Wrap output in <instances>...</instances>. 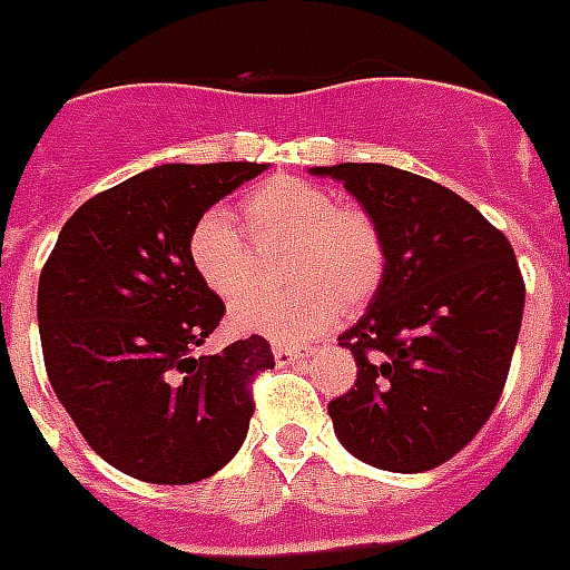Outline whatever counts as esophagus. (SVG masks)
Instances as JSON below:
<instances>
[{
	"mask_svg": "<svg viewBox=\"0 0 570 570\" xmlns=\"http://www.w3.org/2000/svg\"><path fill=\"white\" fill-rule=\"evenodd\" d=\"M273 357H276L279 366H291V363L303 361V351L291 348V345H276V348H273Z\"/></svg>",
	"mask_w": 570,
	"mask_h": 570,
	"instance_id": "obj_1",
	"label": "esophagus"
}]
</instances>
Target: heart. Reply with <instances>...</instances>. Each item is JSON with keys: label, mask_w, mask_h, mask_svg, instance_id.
Returning <instances> with one entry per match:
<instances>
[{"label": "heart", "mask_w": 570, "mask_h": 570, "mask_svg": "<svg viewBox=\"0 0 570 570\" xmlns=\"http://www.w3.org/2000/svg\"><path fill=\"white\" fill-rule=\"evenodd\" d=\"M255 239H285L282 279L288 291H243L249 279V243L225 209H207L188 234V258L198 276L230 303V327L273 342H303L327 331L340 306L357 309L379 291L387 249L375 219L361 207L336 204L327 188L297 177H273L243 200Z\"/></svg>", "instance_id": "heart-1"}]
</instances>
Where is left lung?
<instances>
[{"instance_id": "8db88e82", "label": "left lung", "mask_w": 570, "mask_h": 570, "mask_svg": "<svg viewBox=\"0 0 570 570\" xmlns=\"http://www.w3.org/2000/svg\"><path fill=\"white\" fill-rule=\"evenodd\" d=\"M351 191L387 267L340 336L357 382L327 405L348 453L384 472H430L490 421L511 370L525 285L502 230L451 188L391 165L312 168Z\"/></svg>"}]
</instances>
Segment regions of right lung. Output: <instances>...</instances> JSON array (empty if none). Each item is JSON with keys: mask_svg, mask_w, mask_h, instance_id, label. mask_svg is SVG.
<instances>
[{"mask_svg": "<svg viewBox=\"0 0 570 570\" xmlns=\"http://www.w3.org/2000/svg\"><path fill=\"white\" fill-rule=\"evenodd\" d=\"M267 165H158L89 198L38 279L47 379L89 448L147 483H195L249 432V382L273 370L264 336L195 354L225 303L188 258L216 200Z\"/></svg>", "mask_w": 570, "mask_h": 570, "instance_id": "add662e5", "label": "right lung"}]
</instances>
